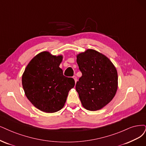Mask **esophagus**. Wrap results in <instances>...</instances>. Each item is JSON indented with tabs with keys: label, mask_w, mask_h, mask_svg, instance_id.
<instances>
[{
	"label": "esophagus",
	"mask_w": 146,
	"mask_h": 146,
	"mask_svg": "<svg viewBox=\"0 0 146 146\" xmlns=\"http://www.w3.org/2000/svg\"><path fill=\"white\" fill-rule=\"evenodd\" d=\"M73 79H74V82H75V83H76L77 80H78L77 77H76V76H73Z\"/></svg>",
	"instance_id": "34e87169"
}]
</instances>
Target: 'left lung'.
<instances>
[{
	"label": "left lung",
	"mask_w": 146,
	"mask_h": 146,
	"mask_svg": "<svg viewBox=\"0 0 146 146\" xmlns=\"http://www.w3.org/2000/svg\"><path fill=\"white\" fill-rule=\"evenodd\" d=\"M76 61L82 74L76 85L82 105L89 111L99 110L116 94L117 70L105 55L93 49L78 54Z\"/></svg>",
	"instance_id": "8db88e82"
}]
</instances>
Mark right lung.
I'll use <instances>...</instances> for the list:
<instances>
[{
    "mask_svg": "<svg viewBox=\"0 0 146 146\" xmlns=\"http://www.w3.org/2000/svg\"><path fill=\"white\" fill-rule=\"evenodd\" d=\"M62 60V55L41 52L31 59L22 75L26 96L41 111L53 113L61 110L74 87V79L64 76L59 67Z\"/></svg>",
    "mask_w": 146,
    "mask_h": 146,
    "instance_id": "right-lung-1",
    "label": "right lung"
}]
</instances>
